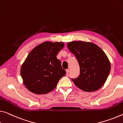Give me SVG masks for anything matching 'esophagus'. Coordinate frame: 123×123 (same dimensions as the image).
I'll return each mask as SVG.
<instances>
[{"label":"esophagus","instance_id":"1","mask_svg":"<svg viewBox=\"0 0 123 123\" xmlns=\"http://www.w3.org/2000/svg\"><path fill=\"white\" fill-rule=\"evenodd\" d=\"M66 73L68 74V73H69V69H66Z\"/></svg>","mask_w":123,"mask_h":123}]
</instances>
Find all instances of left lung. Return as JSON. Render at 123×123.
I'll return each instance as SVG.
<instances>
[{
  "mask_svg": "<svg viewBox=\"0 0 123 123\" xmlns=\"http://www.w3.org/2000/svg\"><path fill=\"white\" fill-rule=\"evenodd\" d=\"M75 56L80 67V75L72 79L74 84L86 92L100 89L105 84L111 71V63L105 52L91 42L73 41L67 44Z\"/></svg>",
  "mask_w": 123,
  "mask_h": 123,
  "instance_id": "8db88e82",
  "label": "left lung"
}]
</instances>
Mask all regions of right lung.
Here are the masks:
<instances>
[{"instance_id": "add662e5", "label": "right lung", "mask_w": 123, "mask_h": 123, "mask_svg": "<svg viewBox=\"0 0 123 123\" xmlns=\"http://www.w3.org/2000/svg\"><path fill=\"white\" fill-rule=\"evenodd\" d=\"M63 42H45L33 49L21 67V75L26 88L36 94H46L55 88L66 74L56 56Z\"/></svg>"}]
</instances>
